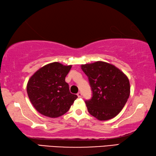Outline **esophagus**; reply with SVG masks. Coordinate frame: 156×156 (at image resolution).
Masks as SVG:
<instances>
[{"label": "esophagus", "mask_w": 156, "mask_h": 156, "mask_svg": "<svg viewBox=\"0 0 156 156\" xmlns=\"http://www.w3.org/2000/svg\"><path fill=\"white\" fill-rule=\"evenodd\" d=\"M77 96H78V97L79 98H81V97H82V94H81V92H78L77 93Z\"/></svg>", "instance_id": "34e87169"}]
</instances>
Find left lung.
Wrapping results in <instances>:
<instances>
[{"instance_id": "8db88e82", "label": "left lung", "mask_w": 156, "mask_h": 156, "mask_svg": "<svg viewBox=\"0 0 156 156\" xmlns=\"http://www.w3.org/2000/svg\"><path fill=\"white\" fill-rule=\"evenodd\" d=\"M88 76L92 92L86 101L88 112L99 121H107L118 115L130 94L127 76L115 66L98 61L81 65Z\"/></svg>"}]
</instances>
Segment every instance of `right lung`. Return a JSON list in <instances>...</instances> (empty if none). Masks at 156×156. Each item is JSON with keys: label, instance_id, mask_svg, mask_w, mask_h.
I'll return each mask as SVG.
<instances>
[{"label": "right lung", "instance_id": "add662e5", "mask_svg": "<svg viewBox=\"0 0 156 156\" xmlns=\"http://www.w3.org/2000/svg\"><path fill=\"white\" fill-rule=\"evenodd\" d=\"M72 66L53 62L37 70L29 79L27 91L38 112L50 118L61 116L77 98L71 94L65 78Z\"/></svg>", "mask_w": 156, "mask_h": 156}]
</instances>
